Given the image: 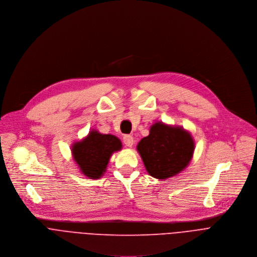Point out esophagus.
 I'll use <instances>...</instances> for the list:
<instances>
[{"label": "esophagus", "instance_id": "esophagus-1", "mask_svg": "<svg viewBox=\"0 0 257 257\" xmlns=\"http://www.w3.org/2000/svg\"><path fill=\"white\" fill-rule=\"evenodd\" d=\"M123 143H124V145H125L126 147H133L135 141H134V138H133L132 136L126 135V136L123 137Z\"/></svg>", "mask_w": 257, "mask_h": 257}]
</instances>
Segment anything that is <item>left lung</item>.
Wrapping results in <instances>:
<instances>
[{"mask_svg":"<svg viewBox=\"0 0 257 257\" xmlns=\"http://www.w3.org/2000/svg\"><path fill=\"white\" fill-rule=\"evenodd\" d=\"M137 150L148 173L165 180L187 167L194 152V141L189 132L181 126L158 121L143 138Z\"/></svg>","mask_w":257,"mask_h":257,"instance_id":"left-lung-1","label":"left lung"}]
</instances>
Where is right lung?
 I'll list each match as a JSON object with an SVG mask.
<instances>
[{
  "mask_svg": "<svg viewBox=\"0 0 257 257\" xmlns=\"http://www.w3.org/2000/svg\"><path fill=\"white\" fill-rule=\"evenodd\" d=\"M122 148L120 140L113 135H103L92 130L82 141L72 146L73 158L81 172L90 179H98L106 171L114 152Z\"/></svg>",
  "mask_w": 257,
  "mask_h": 257,
  "instance_id": "1",
  "label": "right lung"
}]
</instances>
